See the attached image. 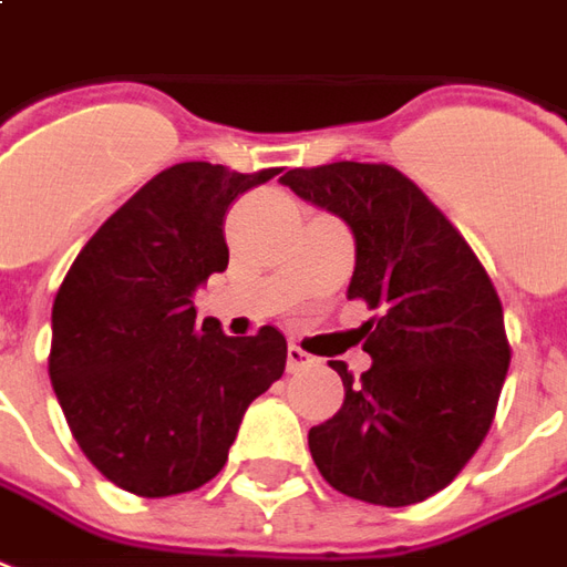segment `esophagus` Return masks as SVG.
<instances>
[{
  "instance_id": "obj_1",
  "label": "esophagus",
  "mask_w": 567,
  "mask_h": 567,
  "mask_svg": "<svg viewBox=\"0 0 567 567\" xmlns=\"http://www.w3.org/2000/svg\"><path fill=\"white\" fill-rule=\"evenodd\" d=\"M308 363H311V357L305 354L302 348H296V344H290V348H287V369H290V372L308 367Z\"/></svg>"
}]
</instances>
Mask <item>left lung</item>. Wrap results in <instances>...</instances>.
<instances>
[{"mask_svg": "<svg viewBox=\"0 0 567 567\" xmlns=\"http://www.w3.org/2000/svg\"><path fill=\"white\" fill-rule=\"evenodd\" d=\"M284 186L354 235L348 299L379 317L360 327L372 367L332 369L344 403L308 433L336 492L409 507L455 480L495 419L509 367L504 308L457 228L391 164L296 167Z\"/></svg>", "mask_w": 567, "mask_h": 567, "instance_id": "8db88e82", "label": "left lung"}]
</instances>
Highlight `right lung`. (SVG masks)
<instances>
[{
    "label": "right lung",
    "mask_w": 567,
    "mask_h": 567,
    "mask_svg": "<svg viewBox=\"0 0 567 567\" xmlns=\"http://www.w3.org/2000/svg\"><path fill=\"white\" fill-rule=\"evenodd\" d=\"M277 167H167L75 256L51 311L48 372L75 443L140 497L183 495L226 467L247 405L284 375L275 327L231 339L192 296L226 271V210Z\"/></svg>",
    "instance_id": "add662e5"
}]
</instances>
